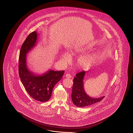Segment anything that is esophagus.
<instances>
[{"instance_id": "obj_1", "label": "esophagus", "mask_w": 133, "mask_h": 133, "mask_svg": "<svg viewBox=\"0 0 133 133\" xmlns=\"http://www.w3.org/2000/svg\"><path fill=\"white\" fill-rule=\"evenodd\" d=\"M65 76H66L67 78H71L72 77V76L70 74H66Z\"/></svg>"}]
</instances>
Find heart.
Returning <instances> with one entry per match:
<instances>
[{
	"instance_id": "b5f03b06",
	"label": "heart",
	"mask_w": 133,
	"mask_h": 133,
	"mask_svg": "<svg viewBox=\"0 0 133 133\" xmlns=\"http://www.w3.org/2000/svg\"><path fill=\"white\" fill-rule=\"evenodd\" d=\"M91 48L90 46L84 47H80L75 49L71 52L72 55L78 54H83L86 52ZM97 58V55L95 52H91L86 54L80 57L77 60V64L78 66L82 69H87L91 66L95 62ZM71 59V56L68 52H63L61 54V61L62 63L64 64H68Z\"/></svg>"
}]
</instances>
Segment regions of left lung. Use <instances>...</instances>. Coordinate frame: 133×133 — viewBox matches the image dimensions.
<instances>
[{
  "label": "left lung",
  "mask_w": 133,
  "mask_h": 133,
  "mask_svg": "<svg viewBox=\"0 0 133 133\" xmlns=\"http://www.w3.org/2000/svg\"><path fill=\"white\" fill-rule=\"evenodd\" d=\"M86 72L84 71L78 72L74 78L71 97L72 103L79 107H83L93 104L101 101L105 97L93 98L85 93L83 79Z\"/></svg>",
  "instance_id": "1"
}]
</instances>
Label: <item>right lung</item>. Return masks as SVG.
Here are the masks:
<instances>
[{"label":"right lung","instance_id":"obj_1","mask_svg":"<svg viewBox=\"0 0 133 133\" xmlns=\"http://www.w3.org/2000/svg\"><path fill=\"white\" fill-rule=\"evenodd\" d=\"M37 39V33L31 32L24 41L20 49L19 57V76L29 95L36 101L46 102L51 97L52 90L61 80L64 71L49 70L41 75H36L29 70L27 65V54L34 47Z\"/></svg>","mask_w":133,"mask_h":133}]
</instances>
